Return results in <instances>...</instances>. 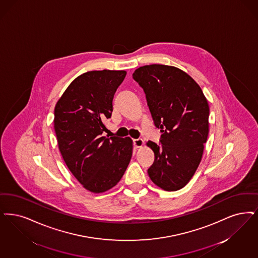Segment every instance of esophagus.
Masks as SVG:
<instances>
[{"instance_id":"obj_1","label":"esophagus","mask_w":258,"mask_h":258,"mask_svg":"<svg viewBox=\"0 0 258 258\" xmlns=\"http://www.w3.org/2000/svg\"><path fill=\"white\" fill-rule=\"evenodd\" d=\"M134 145L135 146V148H141L144 145V141L140 138L139 139H134Z\"/></svg>"}]
</instances>
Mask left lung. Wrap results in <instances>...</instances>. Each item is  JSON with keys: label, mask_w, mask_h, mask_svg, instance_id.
<instances>
[{"label": "left lung", "mask_w": 258, "mask_h": 258, "mask_svg": "<svg viewBox=\"0 0 258 258\" xmlns=\"http://www.w3.org/2000/svg\"><path fill=\"white\" fill-rule=\"evenodd\" d=\"M133 78L144 89L161 146L148 141L155 161L148 174L155 185L177 191L190 181L204 155L209 133V105L187 73L163 64L145 65Z\"/></svg>", "instance_id": "obj_1"}]
</instances>
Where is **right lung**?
I'll list each match as a JSON object with an SVG mask.
<instances>
[{
    "label": "right lung",
    "mask_w": 258,
    "mask_h": 258,
    "mask_svg": "<svg viewBox=\"0 0 258 258\" xmlns=\"http://www.w3.org/2000/svg\"><path fill=\"white\" fill-rule=\"evenodd\" d=\"M125 75L124 70L84 73L54 106L53 126L62 158L78 181L96 194L120 181L133 155L130 137L103 136V120L111 116L114 94Z\"/></svg>",
    "instance_id": "1"
}]
</instances>
